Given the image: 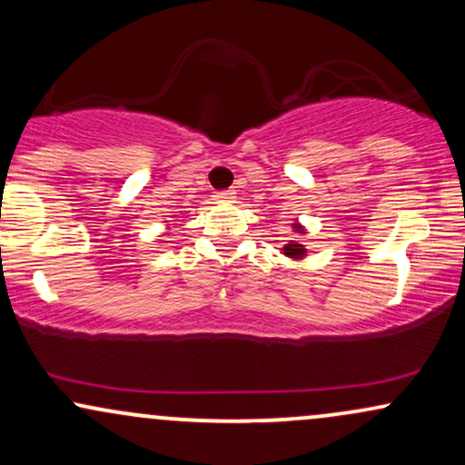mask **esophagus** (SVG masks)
<instances>
[{
  "mask_svg": "<svg viewBox=\"0 0 465 465\" xmlns=\"http://www.w3.org/2000/svg\"><path fill=\"white\" fill-rule=\"evenodd\" d=\"M233 196H236V190H218L214 194L216 201H233Z\"/></svg>",
  "mask_w": 465,
  "mask_h": 465,
  "instance_id": "1",
  "label": "esophagus"
}]
</instances>
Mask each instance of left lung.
<instances>
[{
	"mask_svg": "<svg viewBox=\"0 0 465 465\" xmlns=\"http://www.w3.org/2000/svg\"><path fill=\"white\" fill-rule=\"evenodd\" d=\"M297 232H302V229L297 227ZM284 253L291 255V258H302V255H306V249H303V244L297 242V240H288Z\"/></svg>",
	"mask_w": 465,
	"mask_h": 465,
	"instance_id": "left-lung-1",
	"label": "left lung"
}]
</instances>
